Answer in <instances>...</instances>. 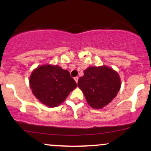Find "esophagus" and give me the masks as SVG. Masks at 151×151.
Instances as JSON below:
<instances>
[{
    "instance_id": "34e87169",
    "label": "esophagus",
    "mask_w": 151,
    "mask_h": 151,
    "mask_svg": "<svg viewBox=\"0 0 151 151\" xmlns=\"http://www.w3.org/2000/svg\"><path fill=\"white\" fill-rule=\"evenodd\" d=\"M74 80H75L76 83H77V82H78V79H79V78H78L77 77H74Z\"/></svg>"
}]
</instances>
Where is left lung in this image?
Here are the masks:
<instances>
[{
    "mask_svg": "<svg viewBox=\"0 0 151 151\" xmlns=\"http://www.w3.org/2000/svg\"><path fill=\"white\" fill-rule=\"evenodd\" d=\"M77 84L88 104L95 109L109 104L116 96L121 85L118 72L106 65L88 67Z\"/></svg>",
    "mask_w": 151,
    "mask_h": 151,
    "instance_id": "obj_1",
    "label": "left lung"
}]
</instances>
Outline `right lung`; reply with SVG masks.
<instances>
[{"label": "right lung", "mask_w": 151, "mask_h": 151, "mask_svg": "<svg viewBox=\"0 0 151 151\" xmlns=\"http://www.w3.org/2000/svg\"><path fill=\"white\" fill-rule=\"evenodd\" d=\"M29 82L34 96L49 107L61 104L77 86L68 70L50 64L33 70Z\"/></svg>", "instance_id": "1"}]
</instances>
